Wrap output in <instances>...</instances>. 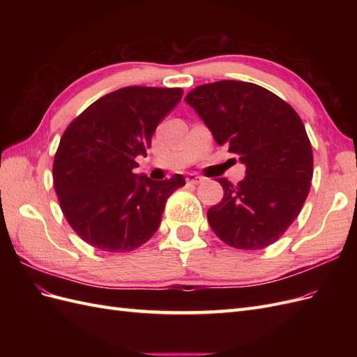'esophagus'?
I'll use <instances>...</instances> for the list:
<instances>
[{
	"mask_svg": "<svg viewBox=\"0 0 357 357\" xmlns=\"http://www.w3.org/2000/svg\"><path fill=\"white\" fill-rule=\"evenodd\" d=\"M186 180H188V183H193V185H199V183L204 181V177L195 174V172H190V174H188Z\"/></svg>",
	"mask_w": 357,
	"mask_h": 357,
	"instance_id": "obj_1",
	"label": "esophagus"
}]
</instances>
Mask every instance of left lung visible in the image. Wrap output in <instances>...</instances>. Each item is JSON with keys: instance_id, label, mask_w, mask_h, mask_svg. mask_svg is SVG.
<instances>
[{"instance_id": "obj_1", "label": "left lung", "mask_w": 357, "mask_h": 357, "mask_svg": "<svg viewBox=\"0 0 357 357\" xmlns=\"http://www.w3.org/2000/svg\"><path fill=\"white\" fill-rule=\"evenodd\" d=\"M185 101L215 143L245 165L238 185L218 178L223 199L207 211L211 229L241 250L275 243L298 218L311 186L312 152L301 117L275 93L238 80L198 86Z\"/></svg>"}]
</instances>
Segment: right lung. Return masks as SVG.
Instances as JSON below:
<instances>
[{
  "label": "right lung",
  "mask_w": 357,
  "mask_h": 357,
  "mask_svg": "<svg viewBox=\"0 0 357 357\" xmlns=\"http://www.w3.org/2000/svg\"><path fill=\"white\" fill-rule=\"evenodd\" d=\"M178 88L128 86L101 96L63 132L53 162V185L63 215L82 240L123 253L158 231L181 174L155 181L137 174L156 126L181 100Z\"/></svg>",
  "instance_id": "1"
}]
</instances>
